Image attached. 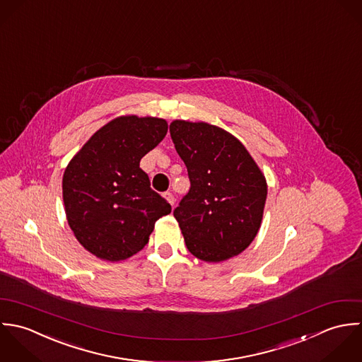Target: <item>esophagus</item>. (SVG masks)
<instances>
[{"instance_id": "esophagus-1", "label": "esophagus", "mask_w": 362, "mask_h": 362, "mask_svg": "<svg viewBox=\"0 0 362 362\" xmlns=\"http://www.w3.org/2000/svg\"><path fill=\"white\" fill-rule=\"evenodd\" d=\"M163 197H165V200H166L170 206H173V204H175V197H173V194H172L170 192L163 193Z\"/></svg>"}]
</instances>
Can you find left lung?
<instances>
[{
  "mask_svg": "<svg viewBox=\"0 0 362 362\" xmlns=\"http://www.w3.org/2000/svg\"><path fill=\"white\" fill-rule=\"evenodd\" d=\"M170 137L190 190L175 209L189 252L209 263L242 253L263 219L267 182L235 136L206 122L173 120Z\"/></svg>",
  "mask_w": 362,
  "mask_h": 362,
  "instance_id": "left-lung-1",
  "label": "left lung"
}]
</instances>
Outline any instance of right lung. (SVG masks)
<instances>
[{
    "instance_id": "obj_1",
    "label": "right lung",
    "mask_w": 362,
    "mask_h": 362,
    "mask_svg": "<svg viewBox=\"0 0 362 362\" xmlns=\"http://www.w3.org/2000/svg\"><path fill=\"white\" fill-rule=\"evenodd\" d=\"M166 133L165 119L120 116L69 162L63 176L66 217L76 240L98 259L120 262L139 253L155 222L172 211L140 168Z\"/></svg>"
}]
</instances>
